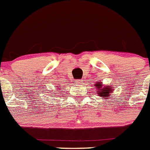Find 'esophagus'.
Masks as SVG:
<instances>
[{
    "label": "esophagus",
    "mask_w": 150,
    "mask_h": 150,
    "mask_svg": "<svg viewBox=\"0 0 150 150\" xmlns=\"http://www.w3.org/2000/svg\"><path fill=\"white\" fill-rule=\"evenodd\" d=\"M76 82H77V83H80V82H82V80H81V79L76 80Z\"/></svg>",
    "instance_id": "34e87169"
}]
</instances>
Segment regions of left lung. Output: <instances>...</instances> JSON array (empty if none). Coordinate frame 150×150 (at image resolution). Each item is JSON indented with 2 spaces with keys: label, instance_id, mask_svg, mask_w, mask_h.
Here are the masks:
<instances>
[{
  "label": "left lung",
  "instance_id": "8db88e82",
  "mask_svg": "<svg viewBox=\"0 0 150 150\" xmlns=\"http://www.w3.org/2000/svg\"><path fill=\"white\" fill-rule=\"evenodd\" d=\"M94 86H96L97 93L102 99H107V97H109L110 93H113L114 90V88L111 86V85H109L107 86H103V82H96Z\"/></svg>",
  "mask_w": 150,
  "mask_h": 150
}]
</instances>
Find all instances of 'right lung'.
<instances>
[{
    "label": "right lung",
    "instance_id": "obj_1",
    "mask_svg": "<svg viewBox=\"0 0 150 150\" xmlns=\"http://www.w3.org/2000/svg\"><path fill=\"white\" fill-rule=\"evenodd\" d=\"M58 88H60V87H58Z\"/></svg>",
    "mask_w": 150,
    "mask_h": 150
}]
</instances>
